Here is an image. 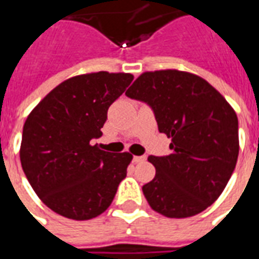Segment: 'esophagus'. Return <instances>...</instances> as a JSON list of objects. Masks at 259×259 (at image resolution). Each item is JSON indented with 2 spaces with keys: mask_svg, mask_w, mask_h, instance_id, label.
<instances>
[{
  "mask_svg": "<svg viewBox=\"0 0 259 259\" xmlns=\"http://www.w3.org/2000/svg\"><path fill=\"white\" fill-rule=\"evenodd\" d=\"M146 160V156H134V163H142Z\"/></svg>",
  "mask_w": 259,
  "mask_h": 259,
  "instance_id": "34e87169",
  "label": "esophagus"
}]
</instances>
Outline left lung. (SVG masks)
<instances>
[{
	"label": "left lung",
	"mask_w": 259,
	"mask_h": 259,
	"mask_svg": "<svg viewBox=\"0 0 259 259\" xmlns=\"http://www.w3.org/2000/svg\"><path fill=\"white\" fill-rule=\"evenodd\" d=\"M155 111L159 131L171 138L167 156H149L156 168L142 187L166 218L201 213L219 198L238 157L236 111L209 82L179 69L146 71L125 92Z\"/></svg>",
	"instance_id": "8db88e82"
}]
</instances>
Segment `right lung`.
<instances>
[{"mask_svg":"<svg viewBox=\"0 0 259 259\" xmlns=\"http://www.w3.org/2000/svg\"><path fill=\"white\" fill-rule=\"evenodd\" d=\"M133 79V74L107 71L76 75L47 93L27 115L22 168L33 191L56 213L89 221L113 202L133 155H111L91 141L102 137L107 110Z\"/></svg>","mask_w":259,"mask_h":259,"instance_id":"right-lung-1","label":"right lung"}]
</instances>
